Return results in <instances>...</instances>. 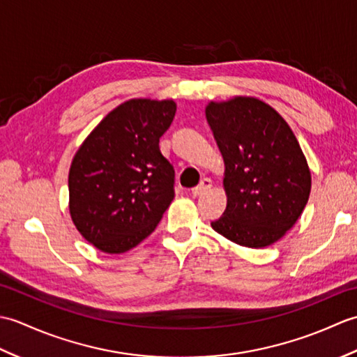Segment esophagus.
<instances>
[{
	"label": "esophagus",
	"instance_id": "1",
	"mask_svg": "<svg viewBox=\"0 0 357 357\" xmlns=\"http://www.w3.org/2000/svg\"><path fill=\"white\" fill-rule=\"evenodd\" d=\"M208 188H211V181L208 178H204L199 185H196L195 188H192V195L193 196H201V195L206 193Z\"/></svg>",
	"mask_w": 357,
	"mask_h": 357
}]
</instances>
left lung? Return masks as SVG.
Returning a JSON list of instances; mask_svg holds the SVG:
<instances>
[{"label": "left lung", "mask_w": 357, "mask_h": 357, "mask_svg": "<svg viewBox=\"0 0 357 357\" xmlns=\"http://www.w3.org/2000/svg\"><path fill=\"white\" fill-rule=\"evenodd\" d=\"M206 116L225 164L227 207L211 227L242 247L271 245L308 202L312 174L298 139L284 118L256 98L210 102Z\"/></svg>", "instance_id": "left-lung-1"}]
</instances>
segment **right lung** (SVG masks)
<instances>
[{
  "mask_svg": "<svg viewBox=\"0 0 357 357\" xmlns=\"http://www.w3.org/2000/svg\"><path fill=\"white\" fill-rule=\"evenodd\" d=\"M172 100H130L87 136L69 172L70 216L86 241L124 253L156 229L174 198L173 165L159 138L173 123Z\"/></svg>",
  "mask_w": 357,
  "mask_h": 357,
  "instance_id": "right-lung-1",
  "label": "right lung"
}]
</instances>
